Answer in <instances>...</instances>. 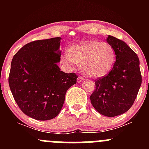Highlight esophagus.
I'll return each instance as SVG.
<instances>
[{"mask_svg": "<svg viewBox=\"0 0 149 149\" xmlns=\"http://www.w3.org/2000/svg\"><path fill=\"white\" fill-rule=\"evenodd\" d=\"M84 80V78H82L81 76H79V77H78V79H77V82H78V83H81V82L83 81Z\"/></svg>", "mask_w": 149, "mask_h": 149, "instance_id": "1", "label": "esophagus"}]
</instances>
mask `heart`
Instances as JSON below:
<instances>
[{
  "mask_svg": "<svg viewBox=\"0 0 149 149\" xmlns=\"http://www.w3.org/2000/svg\"><path fill=\"white\" fill-rule=\"evenodd\" d=\"M115 58V51L110 44L91 40L70 47L63 60L68 65H80L82 73L87 77L98 79L112 70Z\"/></svg>",
  "mask_w": 149,
  "mask_h": 149,
  "instance_id": "1",
  "label": "heart"
}]
</instances>
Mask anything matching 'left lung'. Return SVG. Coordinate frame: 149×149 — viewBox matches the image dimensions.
<instances>
[{
    "label": "left lung",
    "instance_id": "1",
    "mask_svg": "<svg viewBox=\"0 0 149 149\" xmlns=\"http://www.w3.org/2000/svg\"><path fill=\"white\" fill-rule=\"evenodd\" d=\"M107 42L115 49L116 61L106 76L95 80L96 88L90 100L99 113L115 117L131 107L139 93L142 78L136 52L125 42L112 36H108Z\"/></svg>",
    "mask_w": 149,
    "mask_h": 149
}]
</instances>
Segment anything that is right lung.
<instances>
[{
  "instance_id": "right-lung-1",
  "label": "right lung",
  "mask_w": 149,
  "mask_h": 149,
  "mask_svg": "<svg viewBox=\"0 0 149 149\" xmlns=\"http://www.w3.org/2000/svg\"><path fill=\"white\" fill-rule=\"evenodd\" d=\"M61 37L31 42L14 55L8 84L21 110L38 120L53 119L61 112L67 90L76 83L74 73L61 71Z\"/></svg>"
}]
</instances>
